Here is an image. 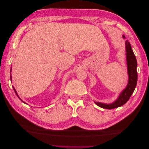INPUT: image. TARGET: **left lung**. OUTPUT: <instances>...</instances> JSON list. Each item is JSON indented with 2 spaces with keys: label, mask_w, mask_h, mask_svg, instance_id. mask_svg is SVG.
I'll list each match as a JSON object with an SVG mask.
<instances>
[{
  "label": "left lung",
  "mask_w": 149,
  "mask_h": 149,
  "mask_svg": "<svg viewBox=\"0 0 149 149\" xmlns=\"http://www.w3.org/2000/svg\"><path fill=\"white\" fill-rule=\"evenodd\" d=\"M123 37H125L124 36H123ZM125 48L129 74V82L127 86L124 91L121 93L118 100L114 102L111 104H105L103 103L95 102L98 106L102 108L111 109L124 105L129 100L132 94L134 91L135 88L136 87L137 83V63L136 58L135 56L134 53L132 49L131 45H130V43L129 42L128 40H126L125 42Z\"/></svg>",
  "instance_id": "left-lung-1"
}]
</instances>
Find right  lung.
<instances>
[{"mask_svg": "<svg viewBox=\"0 0 149 149\" xmlns=\"http://www.w3.org/2000/svg\"><path fill=\"white\" fill-rule=\"evenodd\" d=\"M10 79H11V77H10ZM13 89H14V91H15V94H17V96H18V97H19V96H18V94H17V92H16V91H15V88H13ZM19 99H20V98H19ZM21 101H22V100H21ZM23 102H24V101H23ZM24 103H25V102H24Z\"/></svg>", "mask_w": 149, "mask_h": 149, "instance_id": "add662e5", "label": "right lung"}]
</instances>
